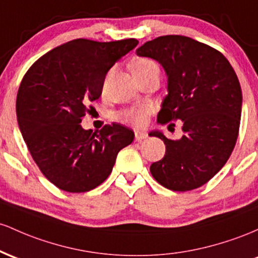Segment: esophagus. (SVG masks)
<instances>
[{
  "label": "esophagus",
  "instance_id": "34e87169",
  "mask_svg": "<svg viewBox=\"0 0 258 258\" xmlns=\"http://www.w3.org/2000/svg\"><path fill=\"white\" fill-rule=\"evenodd\" d=\"M146 138H147V133L140 132V130H137V132H135V140L137 141H141Z\"/></svg>",
  "mask_w": 258,
  "mask_h": 258
}]
</instances>
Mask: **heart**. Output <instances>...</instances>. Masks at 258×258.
Returning a JSON list of instances; mask_svg holds the SVG:
<instances>
[{
  "label": "heart",
  "mask_w": 258,
  "mask_h": 258,
  "mask_svg": "<svg viewBox=\"0 0 258 258\" xmlns=\"http://www.w3.org/2000/svg\"><path fill=\"white\" fill-rule=\"evenodd\" d=\"M132 72L137 79H141V78L147 77V75L160 74V68H158L157 63L153 62L152 59L138 58L132 63ZM108 75H107V78H108ZM149 113L150 108L146 106L132 107V108L121 111L118 114V118H119L120 121H123L125 124H130V125L135 126H143L145 121H146V117Z\"/></svg>",
  "instance_id": "1"
}]
</instances>
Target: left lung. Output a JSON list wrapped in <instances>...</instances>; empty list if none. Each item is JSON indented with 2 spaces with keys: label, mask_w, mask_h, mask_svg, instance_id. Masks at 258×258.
<instances>
[{
  "label": "left lung",
  "mask_w": 258,
  "mask_h": 258,
  "mask_svg": "<svg viewBox=\"0 0 258 258\" xmlns=\"http://www.w3.org/2000/svg\"><path fill=\"white\" fill-rule=\"evenodd\" d=\"M137 54L157 60L168 77L157 121L170 126L181 120L183 130L179 140L150 133L166 145V155L150 172L173 191L198 189L222 169L236 144L242 103L238 77L221 52L187 36H160Z\"/></svg>",
  "instance_id": "left-lung-1"
}]
</instances>
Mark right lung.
Instances as JSON below:
<instances>
[{
  "mask_svg": "<svg viewBox=\"0 0 258 258\" xmlns=\"http://www.w3.org/2000/svg\"><path fill=\"white\" fill-rule=\"evenodd\" d=\"M138 43L72 40L40 57L23 78L16 103L20 133L42 174L58 189H95L134 140V132L121 124L92 133L80 123L102 94L107 72Z\"/></svg>",
  "mask_w": 258,
  "mask_h": 258,
  "instance_id": "1",
  "label": "right lung"
}]
</instances>
